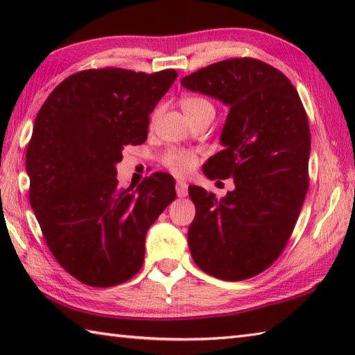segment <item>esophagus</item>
Returning a JSON list of instances; mask_svg holds the SVG:
<instances>
[{"label": "esophagus", "mask_w": 355, "mask_h": 355, "mask_svg": "<svg viewBox=\"0 0 355 355\" xmlns=\"http://www.w3.org/2000/svg\"><path fill=\"white\" fill-rule=\"evenodd\" d=\"M175 191H177V195L180 198H184L187 195V183L183 182V180H178L177 186H175Z\"/></svg>", "instance_id": "obj_1"}]
</instances>
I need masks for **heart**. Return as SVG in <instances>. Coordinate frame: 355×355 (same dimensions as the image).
I'll use <instances>...</instances> for the list:
<instances>
[{"label": "heart", "instance_id": "1", "mask_svg": "<svg viewBox=\"0 0 355 355\" xmlns=\"http://www.w3.org/2000/svg\"><path fill=\"white\" fill-rule=\"evenodd\" d=\"M182 108L186 116L200 114L202 111H214L212 103H210L207 99H205V97H198V96L184 97L182 101ZM163 164L171 172L175 173V175L182 177L197 168L198 157L193 153H189V150H184V149H171L164 154Z\"/></svg>", "mask_w": 355, "mask_h": 355}]
</instances>
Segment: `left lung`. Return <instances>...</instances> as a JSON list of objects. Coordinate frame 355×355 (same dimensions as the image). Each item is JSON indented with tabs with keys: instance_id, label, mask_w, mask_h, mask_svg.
I'll return each mask as SVG.
<instances>
[{
	"instance_id": "1",
	"label": "left lung",
	"mask_w": 355,
	"mask_h": 355,
	"mask_svg": "<svg viewBox=\"0 0 355 355\" xmlns=\"http://www.w3.org/2000/svg\"><path fill=\"white\" fill-rule=\"evenodd\" d=\"M182 85L230 108L224 149L202 172L235 183L221 200L189 186L197 209L187 232L191 254L207 275L243 281L279 258L296 225L310 184L306 112L288 78L253 58L212 64L183 78Z\"/></svg>"
}]
</instances>
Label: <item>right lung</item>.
<instances>
[{"label":"right lung","mask_w":355,"mask_h":355,"mask_svg":"<svg viewBox=\"0 0 355 355\" xmlns=\"http://www.w3.org/2000/svg\"><path fill=\"white\" fill-rule=\"evenodd\" d=\"M177 76L84 70L37 112L26 153L30 206L53 256L82 284L107 288L137 273L148 229L177 197L169 173L135 189L116 177L123 148L146 141L149 114Z\"/></svg>","instance_id":"add662e5"}]
</instances>
